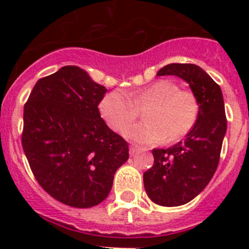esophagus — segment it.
<instances>
[{
	"label": "esophagus",
	"instance_id": "34e87169",
	"mask_svg": "<svg viewBox=\"0 0 249 249\" xmlns=\"http://www.w3.org/2000/svg\"><path fill=\"white\" fill-rule=\"evenodd\" d=\"M137 152H139V148L135 147V145H131V147H130L129 153H130V155H131V157H134V155H136Z\"/></svg>",
	"mask_w": 249,
	"mask_h": 249
}]
</instances>
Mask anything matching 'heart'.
<instances>
[{
  "label": "heart",
  "instance_id": "1",
  "mask_svg": "<svg viewBox=\"0 0 249 249\" xmlns=\"http://www.w3.org/2000/svg\"><path fill=\"white\" fill-rule=\"evenodd\" d=\"M145 122L126 127L124 136L139 144H159L183 139L194 127L199 117V102L193 92L179 90L176 83L161 79L137 91L115 90L105 95L100 113L114 131H122L144 107Z\"/></svg>",
  "mask_w": 249,
  "mask_h": 249
}]
</instances>
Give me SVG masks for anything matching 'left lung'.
<instances>
[{
    "label": "left lung",
    "mask_w": 249,
    "mask_h": 249,
    "mask_svg": "<svg viewBox=\"0 0 249 249\" xmlns=\"http://www.w3.org/2000/svg\"><path fill=\"white\" fill-rule=\"evenodd\" d=\"M157 76L182 78L199 102V117L185 140L167 149H153L154 164L143 173L149 199L175 207L192 201L212 179L227 134V117L220 87L197 65L170 64Z\"/></svg>",
    "instance_id": "obj_1"
}]
</instances>
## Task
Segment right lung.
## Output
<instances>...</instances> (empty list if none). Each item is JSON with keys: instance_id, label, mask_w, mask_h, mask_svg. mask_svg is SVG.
Masks as SVG:
<instances>
[{"instance_id": "1", "label": "right lung", "mask_w": 249, "mask_h": 249, "mask_svg": "<svg viewBox=\"0 0 249 249\" xmlns=\"http://www.w3.org/2000/svg\"><path fill=\"white\" fill-rule=\"evenodd\" d=\"M106 91L80 67L64 66L39 79L24 106L21 142L30 167L50 196L71 207L104 201L129 159L126 141L100 114Z\"/></svg>"}]
</instances>
